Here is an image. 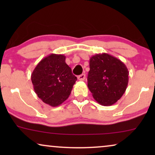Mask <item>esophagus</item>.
Segmentation results:
<instances>
[{
    "label": "esophagus",
    "mask_w": 155,
    "mask_h": 155,
    "mask_svg": "<svg viewBox=\"0 0 155 155\" xmlns=\"http://www.w3.org/2000/svg\"><path fill=\"white\" fill-rule=\"evenodd\" d=\"M78 79L80 80V81H83L85 79V74H82V75H79L78 77Z\"/></svg>",
    "instance_id": "34e87169"
}]
</instances>
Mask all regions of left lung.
Instances as JSON below:
<instances>
[{"label":"left lung","instance_id":"obj_1","mask_svg":"<svg viewBox=\"0 0 155 155\" xmlns=\"http://www.w3.org/2000/svg\"><path fill=\"white\" fill-rule=\"evenodd\" d=\"M87 86L99 104L111 106L121 98L128 83L126 65L111 55L103 53L90 59Z\"/></svg>","mask_w":155,"mask_h":155}]
</instances>
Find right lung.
Returning <instances> with one entry per match:
<instances>
[{
  "label": "right lung",
  "instance_id": "add662e5",
  "mask_svg": "<svg viewBox=\"0 0 155 155\" xmlns=\"http://www.w3.org/2000/svg\"><path fill=\"white\" fill-rule=\"evenodd\" d=\"M38 97L51 107H58L71 94L77 78L65 63V56L51 54L37 65L31 75Z\"/></svg>",
  "mask_w": 155,
  "mask_h": 155
}]
</instances>
